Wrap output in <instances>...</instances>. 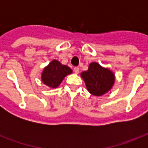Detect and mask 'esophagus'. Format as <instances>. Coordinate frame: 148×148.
<instances>
[{
	"instance_id": "esophagus-1",
	"label": "esophagus",
	"mask_w": 148,
	"mask_h": 148,
	"mask_svg": "<svg viewBox=\"0 0 148 148\" xmlns=\"http://www.w3.org/2000/svg\"><path fill=\"white\" fill-rule=\"evenodd\" d=\"M74 73H75V74H78L79 71H80V70H79V67H74Z\"/></svg>"
}]
</instances>
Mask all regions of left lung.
<instances>
[{
    "label": "left lung",
    "instance_id": "1",
    "mask_svg": "<svg viewBox=\"0 0 148 148\" xmlns=\"http://www.w3.org/2000/svg\"><path fill=\"white\" fill-rule=\"evenodd\" d=\"M89 92L95 96L107 93L114 83V75L109 69L102 67L97 63L90 64L88 70L81 74Z\"/></svg>",
    "mask_w": 148,
    "mask_h": 148
}]
</instances>
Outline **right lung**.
Returning <instances> with one entry per match:
<instances>
[{
  "label": "right lung",
  "instance_id": "obj_1",
  "mask_svg": "<svg viewBox=\"0 0 148 148\" xmlns=\"http://www.w3.org/2000/svg\"><path fill=\"white\" fill-rule=\"evenodd\" d=\"M72 73V70L66 65L61 64L59 61L53 60L42 72L41 79L45 84L50 88H55L60 85L63 79L67 74Z\"/></svg>",
  "mask_w": 148,
  "mask_h": 148
}]
</instances>
